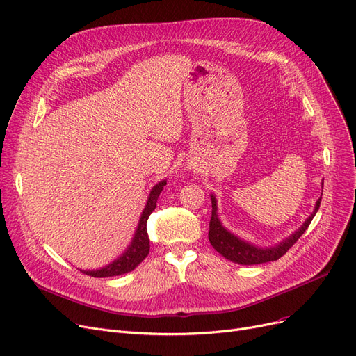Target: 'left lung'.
Here are the masks:
<instances>
[{"label":"left lung","instance_id":"8db88e82","mask_svg":"<svg viewBox=\"0 0 356 356\" xmlns=\"http://www.w3.org/2000/svg\"><path fill=\"white\" fill-rule=\"evenodd\" d=\"M320 202H321V200L315 202L312 214L305 220L304 225H302L295 233L289 236V238H286L284 241H282L280 243L274 245V246L261 248L251 242H246V241L241 239L239 236L233 234L232 232H229L225 226H222V222L220 221L218 213H217V200H216V196L211 193L213 214H211V221H209V232H208L209 243L213 245V248L218 254L230 259L232 262H236V264L254 266V264H262V262L277 261L280 257H283L289 251V248L293 246V243L308 229L314 216L318 211Z\"/></svg>","mask_w":356,"mask_h":356}]
</instances>
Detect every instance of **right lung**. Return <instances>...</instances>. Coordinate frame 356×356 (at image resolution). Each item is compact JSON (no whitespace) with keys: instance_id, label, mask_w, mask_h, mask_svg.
Returning a JSON list of instances; mask_svg holds the SVG:
<instances>
[{"instance_id":"obj_1","label":"right lung","mask_w":356,"mask_h":356,"mask_svg":"<svg viewBox=\"0 0 356 356\" xmlns=\"http://www.w3.org/2000/svg\"><path fill=\"white\" fill-rule=\"evenodd\" d=\"M165 185H167V180H161L151 189L148 201L145 204V208L140 214L134 239H131L130 245L124 249V252L117 259L110 262L108 266H105L102 268L81 270L83 274L90 275V277H114V275H122V274L134 271L140 262L147 258V255L149 254V238L147 232V221L151 213L155 209L158 196H160Z\"/></svg>"}]
</instances>
